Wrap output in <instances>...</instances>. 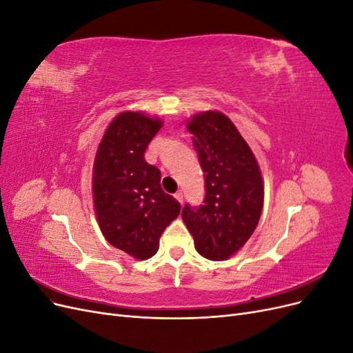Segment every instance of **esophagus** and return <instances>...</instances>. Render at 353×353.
<instances>
[{"label": "esophagus", "instance_id": "esophagus-1", "mask_svg": "<svg viewBox=\"0 0 353 353\" xmlns=\"http://www.w3.org/2000/svg\"><path fill=\"white\" fill-rule=\"evenodd\" d=\"M174 196H175V199H176L179 203H183V201H184V194H183V191H176V193H175Z\"/></svg>", "mask_w": 353, "mask_h": 353}]
</instances>
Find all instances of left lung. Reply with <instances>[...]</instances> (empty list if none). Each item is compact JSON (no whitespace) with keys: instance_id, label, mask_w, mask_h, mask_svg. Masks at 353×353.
I'll return each mask as SVG.
<instances>
[{"instance_id":"8db88e82","label":"left lung","mask_w":353,"mask_h":353,"mask_svg":"<svg viewBox=\"0 0 353 353\" xmlns=\"http://www.w3.org/2000/svg\"><path fill=\"white\" fill-rule=\"evenodd\" d=\"M187 130L205 172L203 205L183 209L196 250L209 261H225L250 239L263 206L262 174L249 144L230 117L201 112Z\"/></svg>"}]
</instances>
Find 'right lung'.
I'll return each mask as SVG.
<instances>
[{
  "mask_svg": "<svg viewBox=\"0 0 353 353\" xmlns=\"http://www.w3.org/2000/svg\"><path fill=\"white\" fill-rule=\"evenodd\" d=\"M162 125L143 112L119 113L94 160L92 197L103 236L140 261L156 254L160 236L181 210L178 200L160 187V170L144 159Z\"/></svg>",
  "mask_w": 353,
  "mask_h": 353,
  "instance_id": "1",
  "label": "right lung"
}]
</instances>
